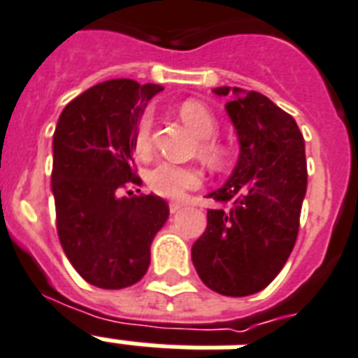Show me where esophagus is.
<instances>
[{
  "label": "esophagus",
  "instance_id": "obj_1",
  "mask_svg": "<svg viewBox=\"0 0 358 358\" xmlns=\"http://www.w3.org/2000/svg\"><path fill=\"white\" fill-rule=\"evenodd\" d=\"M182 208H184V204L182 203H169V212H171V214H176V212H180Z\"/></svg>",
  "mask_w": 358,
  "mask_h": 358
}]
</instances>
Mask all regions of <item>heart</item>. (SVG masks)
Segmentation results:
<instances>
[{
	"label": "heart",
	"instance_id": "obj_1",
	"mask_svg": "<svg viewBox=\"0 0 358 358\" xmlns=\"http://www.w3.org/2000/svg\"><path fill=\"white\" fill-rule=\"evenodd\" d=\"M180 118L197 136H201L199 143V154L212 167H220L225 161V148L215 141L217 133V120L210 108L199 103V101H185L178 106ZM152 127H154V116L146 113L141 116L136 124L135 136H133V152L138 159H148L154 150V138H152ZM146 184L150 191L155 195L165 199H184L185 193L199 189L203 185V174L197 169L182 167L174 163H159L146 176Z\"/></svg>",
	"mask_w": 358,
	"mask_h": 358
}]
</instances>
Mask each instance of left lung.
I'll list each match as a JSON object with an SVG mask.
<instances>
[{
  "mask_svg": "<svg viewBox=\"0 0 358 358\" xmlns=\"http://www.w3.org/2000/svg\"><path fill=\"white\" fill-rule=\"evenodd\" d=\"M240 141V157L208 210L191 259L206 287L225 296L259 293L280 274L299 236L308 171L304 136L291 114L259 92L214 90Z\"/></svg>",
  "mask_w": 358,
  "mask_h": 358,
  "instance_id": "8db88e82",
  "label": "left lung"
}]
</instances>
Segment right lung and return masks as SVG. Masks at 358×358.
<instances>
[{
  "instance_id": "right-lung-1",
  "label": "right lung",
  "mask_w": 358,
  "mask_h": 358,
  "mask_svg": "<svg viewBox=\"0 0 358 358\" xmlns=\"http://www.w3.org/2000/svg\"><path fill=\"white\" fill-rule=\"evenodd\" d=\"M161 90L131 78L101 82L65 106L54 131L52 193L59 244L95 287L138 282L150 266L152 240L169 217L161 197L127 191L143 184L133 161L136 124Z\"/></svg>"
}]
</instances>
